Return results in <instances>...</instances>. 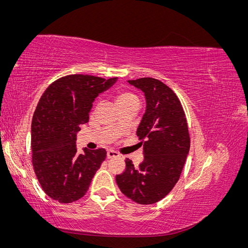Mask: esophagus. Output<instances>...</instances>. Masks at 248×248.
I'll return each instance as SVG.
<instances>
[{"instance_id":"esophagus-1","label":"esophagus","mask_w":248,"mask_h":248,"mask_svg":"<svg viewBox=\"0 0 248 248\" xmlns=\"http://www.w3.org/2000/svg\"><path fill=\"white\" fill-rule=\"evenodd\" d=\"M107 156H108V159H111V158H115V157H118L119 154L115 151H112V150H108V153H107Z\"/></svg>"}]
</instances>
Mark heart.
Here are the masks:
<instances>
[{"mask_svg":"<svg viewBox=\"0 0 248 248\" xmlns=\"http://www.w3.org/2000/svg\"><path fill=\"white\" fill-rule=\"evenodd\" d=\"M116 101L119 107H123V106H126V104H129L132 102H139V98L137 97V95H134L131 92L121 91L117 94Z\"/></svg>","mask_w":248,"mask_h":248,"instance_id":"heart-1","label":"heart"}]
</instances>
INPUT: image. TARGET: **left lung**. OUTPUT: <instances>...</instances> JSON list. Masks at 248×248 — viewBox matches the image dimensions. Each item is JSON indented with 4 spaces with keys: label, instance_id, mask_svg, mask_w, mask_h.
<instances>
[{
    "label": "left lung",
    "instance_id": "left-lung-1",
    "mask_svg": "<svg viewBox=\"0 0 248 248\" xmlns=\"http://www.w3.org/2000/svg\"><path fill=\"white\" fill-rule=\"evenodd\" d=\"M128 82L146 97V111L137 130L144 144V160L136 168L127 158L116 182L127 198L150 205L166 197L178 182L190 148L188 126L181 102L166 84L152 78Z\"/></svg>",
    "mask_w": 248,
    "mask_h": 248
}]
</instances>
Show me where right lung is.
Here are the masks:
<instances>
[{
  "label": "right lung",
  "mask_w": 248,
  "mask_h": 248,
  "mask_svg": "<svg viewBox=\"0 0 248 248\" xmlns=\"http://www.w3.org/2000/svg\"><path fill=\"white\" fill-rule=\"evenodd\" d=\"M116 80L70 74L55 80L42 94L32 120V163L42 189L52 200L68 204L84 197L106 160L103 148H85L79 154L76 140L96 97Z\"/></svg>",
  "instance_id": "right-lung-1"
}]
</instances>
